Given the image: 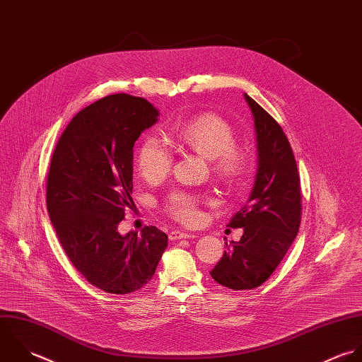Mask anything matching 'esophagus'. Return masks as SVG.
<instances>
[{"instance_id":"34e87169","label":"esophagus","mask_w":362,"mask_h":362,"mask_svg":"<svg viewBox=\"0 0 362 362\" xmlns=\"http://www.w3.org/2000/svg\"><path fill=\"white\" fill-rule=\"evenodd\" d=\"M194 238H197L194 233H185V232H180V230H175V232H171V233H170V239H171V240L194 239Z\"/></svg>"}]
</instances>
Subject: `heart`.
<instances>
[{
  "label": "heart",
  "mask_w": 362,
  "mask_h": 362,
  "mask_svg": "<svg viewBox=\"0 0 362 362\" xmlns=\"http://www.w3.org/2000/svg\"><path fill=\"white\" fill-rule=\"evenodd\" d=\"M178 141L205 160H212L214 173L226 182H239L244 177L248 158L235 144V130L226 119L215 114L199 115L177 132ZM140 175L148 182L163 180L173 168L171 151L156 137H147L136 154ZM167 208L178 221L194 225L201 219L199 201L185 192H174Z\"/></svg>",
  "instance_id": "heart-1"
}]
</instances>
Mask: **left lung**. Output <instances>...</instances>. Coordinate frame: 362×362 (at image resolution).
I'll return each instance as SVG.
<instances>
[{"instance_id":"1","label":"left lung","mask_w":362,"mask_h":362,"mask_svg":"<svg viewBox=\"0 0 362 362\" xmlns=\"http://www.w3.org/2000/svg\"><path fill=\"white\" fill-rule=\"evenodd\" d=\"M257 140V173L247 205L228 228L243 229L240 241L226 243L212 278L230 289H252L265 282L295 240L302 215L300 180L291 144L276 121L251 97Z\"/></svg>"}]
</instances>
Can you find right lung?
<instances>
[{
	"mask_svg": "<svg viewBox=\"0 0 362 362\" xmlns=\"http://www.w3.org/2000/svg\"><path fill=\"white\" fill-rule=\"evenodd\" d=\"M158 115L144 98L105 97L71 119L52 156L46 202L57 239L77 271L108 293L144 286L168 243L156 226L118 232L133 205L134 141Z\"/></svg>",
	"mask_w": 362,
	"mask_h": 362,
	"instance_id": "add662e5",
	"label": "right lung"
}]
</instances>
